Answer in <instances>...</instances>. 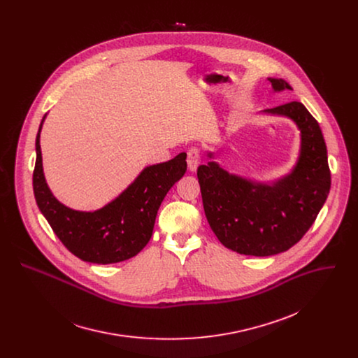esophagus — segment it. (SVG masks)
Instances as JSON below:
<instances>
[{"label":"esophagus","mask_w":358,"mask_h":358,"mask_svg":"<svg viewBox=\"0 0 358 358\" xmlns=\"http://www.w3.org/2000/svg\"><path fill=\"white\" fill-rule=\"evenodd\" d=\"M200 164H201V154L199 152V149L192 148V149L187 152V165H189V171L194 172Z\"/></svg>","instance_id":"esophagus-1"}]
</instances>
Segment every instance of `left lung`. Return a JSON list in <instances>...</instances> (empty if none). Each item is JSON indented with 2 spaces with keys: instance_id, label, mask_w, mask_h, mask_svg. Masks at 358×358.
<instances>
[{
  "instance_id": "8db88e82",
  "label": "left lung",
  "mask_w": 358,
  "mask_h": 358,
  "mask_svg": "<svg viewBox=\"0 0 358 358\" xmlns=\"http://www.w3.org/2000/svg\"><path fill=\"white\" fill-rule=\"evenodd\" d=\"M274 92L291 90L282 78H267ZM292 120L301 131V150L292 171L273 182H256L227 172L216 161L200 165L197 178L206 220L229 250L271 256L294 247L314 223L331 189L327 146L318 122L301 102L262 111ZM206 157L213 159L215 154Z\"/></svg>"
}]
</instances>
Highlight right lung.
<instances>
[{
	"label": "right lung",
	"mask_w": 358,
	"mask_h": 358,
	"mask_svg": "<svg viewBox=\"0 0 358 358\" xmlns=\"http://www.w3.org/2000/svg\"><path fill=\"white\" fill-rule=\"evenodd\" d=\"M36 139L33 189L37 205L62 244L84 262L110 264L138 255L153 234L158 208L187 169L186 153L146 166L113 201L96 210H76L62 204L45 180L40 134Z\"/></svg>",
	"instance_id": "1"
}]
</instances>
